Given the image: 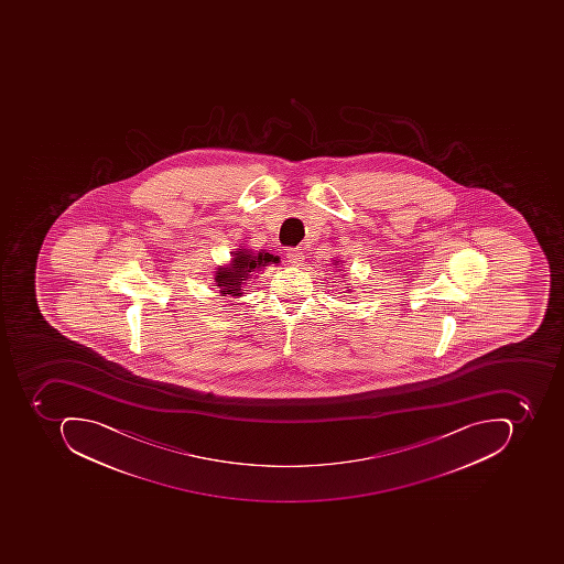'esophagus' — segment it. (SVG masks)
<instances>
[{
	"label": "esophagus",
	"instance_id": "34e87169",
	"mask_svg": "<svg viewBox=\"0 0 564 564\" xmlns=\"http://www.w3.org/2000/svg\"><path fill=\"white\" fill-rule=\"evenodd\" d=\"M286 258L288 262H291L293 265H302L303 261H305V256H303L302 249H299V247L296 249H293V247L286 249Z\"/></svg>",
	"mask_w": 564,
	"mask_h": 564
}]
</instances>
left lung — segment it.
<instances>
[{
  "instance_id": "obj_1",
  "label": "left lung",
  "mask_w": 564,
  "mask_h": 564,
  "mask_svg": "<svg viewBox=\"0 0 564 564\" xmlns=\"http://www.w3.org/2000/svg\"><path fill=\"white\" fill-rule=\"evenodd\" d=\"M332 264H334V268H337V273H340V271H344V269H340V264H343V261H340V259H334V262H332ZM343 276H344V274H340V278H343ZM346 288H347V291H350V286H346Z\"/></svg>"
}]
</instances>
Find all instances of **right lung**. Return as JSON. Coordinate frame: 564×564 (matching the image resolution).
<instances>
[{
    "instance_id": "obj_1",
    "label": "right lung",
    "mask_w": 564,
    "mask_h": 564,
    "mask_svg": "<svg viewBox=\"0 0 564 564\" xmlns=\"http://www.w3.org/2000/svg\"><path fill=\"white\" fill-rule=\"evenodd\" d=\"M236 249L230 252L232 258L227 264L217 265L214 271V283L221 296L239 299L243 295L249 281L256 280L265 265L280 264L278 256L265 251H252V249Z\"/></svg>"
}]
</instances>
